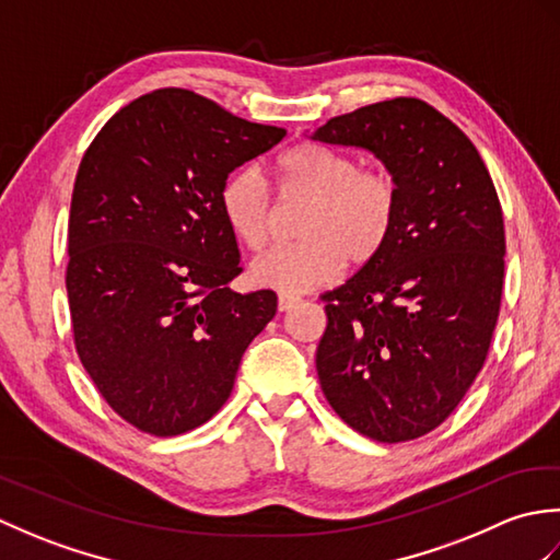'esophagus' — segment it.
Here are the masks:
<instances>
[{
	"label": "esophagus",
	"mask_w": 560,
	"mask_h": 560,
	"mask_svg": "<svg viewBox=\"0 0 560 560\" xmlns=\"http://www.w3.org/2000/svg\"><path fill=\"white\" fill-rule=\"evenodd\" d=\"M301 303V299L299 295H289V293H279V311L281 313H287V311H291L293 305H299Z\"/></svg>",
	"instance_id": "34e87169"
}]
</instances>
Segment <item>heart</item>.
<instances>
[{
	"instance_id": "obj_1",
	"label": "heart",
	"mask_w": 560,
	"mask_h": 560,
	"mask_svg": "<svg viewBox=\"0 0 560 560\" xmlns=\"http://www.w3.org/2000/svg\"><path fill=\"white\" fill-rule=\"evenodd\" d=\"M281 195L311 199L299 221L303 241L259 257L253 281L283 293L323 287L341 267H363L383 253L399 213L397 180L383 168H359L347 153L303 141L277 159ZM219 209L233 237L249 253L271 235V199L261 175L241 168L219 189Z\"/></svg>"
}]
</instances>
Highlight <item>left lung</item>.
Segmentation results:
<instances>
[{
    "instance_id": "8db88e82",
    "label": "left lung",
    "mask_w": 560,
    "mask_h": 560,
    "mask_svg": "<svg viewBox=\"0 0 560 560\" xmlns=\"http://www.w3.org/2000/svg\"><path fill=\"white\" fill-rule=\"evenodd\" d=\"M359 147L399 187L383 253L323 295L317 377L353 431L407 443L455 411L489 355L505 271V229L477 147L419 98L331 117L313 135Z\"/></svg>"
}]
</instances>
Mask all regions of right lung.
<instances>
[{
    "mask_svg": "<svg viewBox=\"0 0 560 560\" xmlns=\"http://www.w3.org/2000/svg\"><path fill=\"white\" fill-rule=\"evenodd\" d=\"M283 137L195 91L159 89L83 153L69 209L71 329L93 385L139 431L207 423L277 315L273 291L229 287L243 267L219 189Z\"/></svg>",
    "mask_w": 560,
    "mask_h": 560,
    "instance_id": "obj_1",
    "label": "right lung"
}]
</instances>
